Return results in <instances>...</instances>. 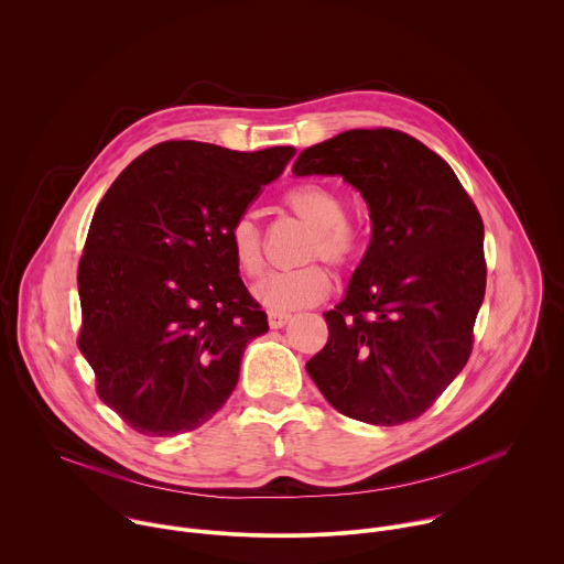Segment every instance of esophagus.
Listing matches in <instances>:
<instances>
[{
  "mask_svg": "<svg viewBox=\"0 0 564 564\" xmlns=\"http://www.w3.org/2000/svg\"><path fill=\"white\" fill-rule=\"evenodd\" d=\"M289 319H291V315L284 313V311H269V326L271 328H282Z\"/></svg>",
  "mask_w": 564,
  "mask_h": 564,
  "instance_id": "1",
  "label": "esophagus"
}]
</instances>
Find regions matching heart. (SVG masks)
I'll return each mask as SVG.
<instances>
[{
  "label": "heart",
  "mask_w": 564,
  "mask_h": 564,
  "mask_svg": "<svg viewBox=\"0 0 564 564\" xmlns=\"http://www.w3.org/2000/svg\"><path fill=\"white\" fill-rule=\"evenodd\" d=\"M282 205L306 227L311 236L304 249V260L322 258L335 267L350 264L361 247L357 227L344 216L341 196L324 185L304 183L291 187L282 196ZM231 258L238 271L247 278H258L264 269V240L260 227L251 218H238L229 229ZM330 273L319 262H308L300 269L275 271L262 278L253 295L271 311H295L322 302L330 291Z\"/></svg>",
  "instance_id": "obj_1"
}]
</instances>
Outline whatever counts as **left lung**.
Here are the masks:
<instances>
[{
    "mask_svg": "<svg viewBox=\"0 0 564 564\" xmlns=\"http://www.w3.org/2000/svg\"><path fill=\"white\" fill-rule=\"evenodd\" d=\"M295 176H341L364 196L372 238L346 297L324 313L306 364L341 414L399 425L421 416L469 359L485 297L482 220L452 167L390 128L306 148Z\"/></svg>",
    "mask_w": 564,
    "mask_h": 564,
    "instance_id": "obj_1",
    "label": "left lung"
}]
</instances>
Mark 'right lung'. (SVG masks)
Returning <instances> with one entry per match:
<instances>
[{"label":"right lung","instance_id":"add662e5","mask_svg":"<svg viewBox=\"0 0 564 564\" xmlns=\"http://www.w3.org/2000/svg\"><path fill=\"white\" fill-rule=\"evenodd\" d=\"M293 156L167 141L101 198L77 273L79 350L99 399L137 432L174 436L209 421L238 383L245 346L269 330L229 229Z\"/></svg>","mask_w":564,"mask_h":564}]
</instances>
